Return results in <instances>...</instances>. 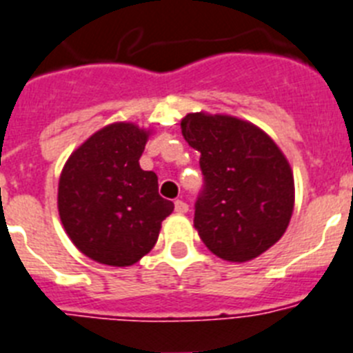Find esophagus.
Instances as JSON below:
<instances>
[{"instance_id":"obj_1","label":"esophagus","mask_w":353,"mask_h":353,"mask_svg":"<svg viewBox=\"0 0 353 353\" xmlns=\"http://www.w3.org/2000/svg\"><path fill=\"white\" fill-rule=\"evenodd\" d=\"M174 210H176L179 214H185L189 210V205L185 203V201L176 200V201H174Z\"/></svg>"}]
</instances>
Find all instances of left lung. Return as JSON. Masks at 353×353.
Wrapping results in <instances>:
<instances>
[{
	"label": "left lung",
	"mask_w": 353,
	"mask_h": 353,
	"mask_svg": "<svg viewBox=\"0 0 353 353\" xmlns=\"http://www.w3.org/2000/svg\"><path fill=\"white\" fill-rule=\"evenodd\" d=\"M183 139L201 153L203 191L194 228L214 255L246 263L284 236L294 207L293 171L259 126L234 116L192 112Z\"/></svg>",
	"instance_id": "8db88e82"
}]
</instances>
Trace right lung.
<instances>
[{
  "instance_id": "obj_1",
  "label": "right lung",
  "mask_w": 353,
  "mask_h": 353,
  "mask_svg": "<svg viewBox=\"0 0 353 353\" xmlns=\"http://www.w3.org/2000/svg\"><path fill=\"white\" fill-rule=\"evenodd\" d=\"M150 130L112 123L71 153L59 180L60 221L83 255L107 266H132L155 246L173 201L159 179L141 170Z\"/></svg>"
}]
</instances>
